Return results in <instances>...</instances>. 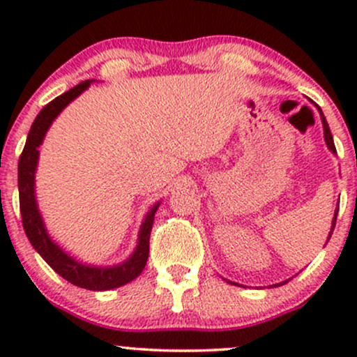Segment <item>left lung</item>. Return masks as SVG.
Masks as SVG:
<instances>
[{
	"instance_id": "obj_1",
	"label": "left lung",
	"mask_w": 357,
	"mask_h": 357,
	"mask_svg": "<svg viewBox=\"0 0 357 357\" xmlns=\"http://www.w3.org/2000/svg\"><path fill=\"white\" fill-rule=\"evenodd\" d=\"M315 107H317V110H319V116H321V121H322V129H324V141H326V146H327V149H329L331 153H333V154H335L334 139H333V134H331L329 124H327V121H326V117H324V114H322L321 107H319V105H315ZM337 211H339V203H337V206H335V210H334V216H333V225H331V231H329V236H327V241L331 240V235H333V231H334V227H335V218H337ZM225 280H227V278H225ZM289 280H290V278H289ZM289 280H284V282H280V284H275V287H278V285H284V284H287V282H289ZM227 282H230V280H227ZM230 284H233V285H240V284H235V282H230ZM270 287H272V285H270Z\"/></svg>"
}]
</instances>
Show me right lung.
Masks as SVG:
<instances>
[{"label": "right lung", "instance_id": "obj_1", "mask_svg": "<svg viewBox=\"0 0 357 357\" xmlns=\"http://www.w3.org/2000/svg\"><path fill=\"white\" fill-rule=\"evenodd\" d=\"M96 80H85L82 84L61 93L50 104L42 109L31 124L30 132H28L26 144L18 162V190H20V210H22L23 228L30 240L31 247L40 253V257L47 261L50 267L68 280L70 284L80 287V289L93 290V292H104V290L117 289L134 278L141 275L146 267L147 255H149V236L151 228H153L154 213L158 211L161 202L154 203L146 213L141 227L137 233V245L124 261L116 265H93L82 261L72 253H68L63 247H60L47 230V225L38 208V199H36V169H38L40 159V146L43 144L45 136L50 129L53 121L60 116L61 110L73 102L82 92H85Z\"/></svg>", "mask_w": 357, "mask_h": 357}]
</instances>
